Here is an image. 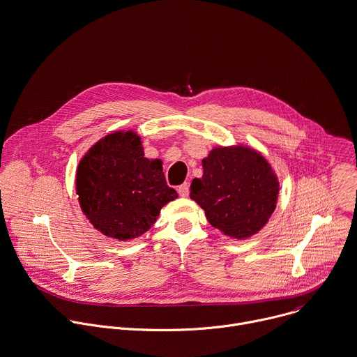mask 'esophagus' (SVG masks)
<instances>
[{"instance_id": "1", "label": "esophagus", "mask_w": 357, "mask_h": 357, "mask_svg": "<svg viewBox=\"0 0 357 357\" xmlns=\"http://www.w3.org/2000/svg\"><path fill=\"white\" fill-rule=\"evenodd\" d=\"M178 193H179V196H182V197H188V196H189V183H182V185L178 188Z\"/></svg>"}]
</instances>
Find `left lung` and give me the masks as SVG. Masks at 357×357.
Masks as SVG:
<instances>
[{"label":"left lung","mask_w":357,"mask_h":357,"mask_svg":"<svg viewBox=\"0 0 357 357\" xmlns=\"http://www.w3.org/2000/svg\"><path fill=\"white\" fill-rule=\"evenodd\" d=\"M203 176L190 185V199L225 236L256 235L277 207L280 182L270 162L255 149L218 146L203 158Z\"/></svg>","instance_id":"obj_1"}]
</instances>
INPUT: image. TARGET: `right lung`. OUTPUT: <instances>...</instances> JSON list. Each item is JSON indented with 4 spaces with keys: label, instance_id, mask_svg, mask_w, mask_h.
<instances>
[{
    "label": "right lung",
    "instance_id": "right-lung-1",
    "mask_svg": "<svg viewBox=\"0 0 357 357\" xmlns=\"http://www.w3.org/2000/svg\"><path fill=\"white\" fill-rule=\"evenodd\" d=\"M76 195L90 224L122 242L147 232L178 197L165 182L162 161L144 157L135 130L108 133L87 150L76 169Z\"/></svg>",
    "mask_w": 357,
    "mask_h": 357
}]
</instances>
